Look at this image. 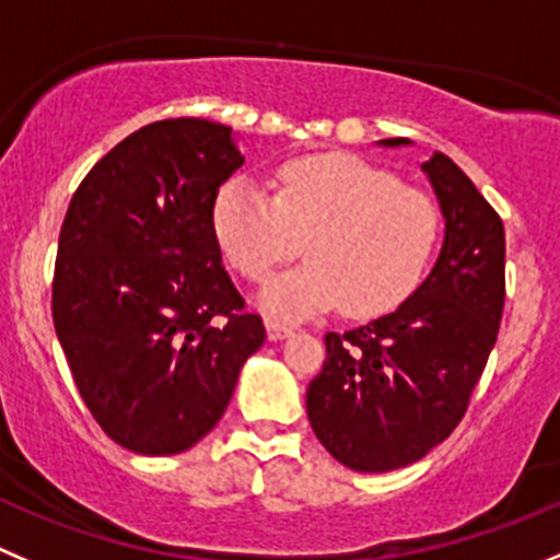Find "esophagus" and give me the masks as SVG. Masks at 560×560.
<instances>
[{
  "mask_svg": "<svg viewBox=\"0 0 560 560\" xmlns=\"http://www.w3.org/2000/svg\"><path fill=\"white\" fill-rule=\"evenodd\" d=\"M266 332H269V340H283L289 338V335H294V327L277 322V318H269V322H266Z\"/></svg>",
  "mask_w": 560,
  "mask_h": 560,
  "instance_id": "obj_1",
  "label": "esophagus"
}]
</instances>
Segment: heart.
Listing matches in <instances>:
<instances>
[{
    "label": "heart",
    "instance_id": "heart-1",
    "mask_svg": "<svg viewBox=\"0 0 560 560\" xmlns=\"http://www.w3.org/2000/svg\"><path fill=\"white\" fill-rule=\"evenodd\" d=\"M275 186L271 197L236 175L211 203L217 244L247 280H264L307 238L311 260L271 277L258 294L264 311L302 318L340 302L346 316L371 318L412 294L440 233L423 191L346 153L285 162Z\"/></svg>",
    "mask_w": 560,
    "mask_h": 560
}]
</instances>
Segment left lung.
<instances>
[{
	"mask_svg": "<svg viewBox=\"0 0 560 560\" xmlns=\"http://www.w3.org/2000/svg\"><path fill=\"white\" fill-rule=\"evenodd\" d=\"M420 170L445 220L429 277L387 316L329 332L324 369L307 387L318 443L357 472L398 470L443 443L465 415L503 316V222L445 153L434 151Z\"/></svg>",
	"mask_w": 560,
	"mask_h": 560,
	"instance_id": "8db88e82",
	"label": "left lung"
}]
</instances>
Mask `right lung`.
I'll return each instance as SVG.
<instances>
[{
  "instance_id": "add662e5",
  "label": "right lung",
  "mask_w": 560,
  "mask_h": 560,
  "mask_svg": "<svg viewBox=\"0 0 560 560\" xmlns=\"http://www.w3.org/2000/svg\"><path fill=\"white\" fill-rule=\"evenodd\" d=\"M242 164L231 126L159 120L117 142L68 206L57 338L93 418L135 454L200 443L266 340L211 231L217 189Z\"/></svg>"
}]
</instances>
